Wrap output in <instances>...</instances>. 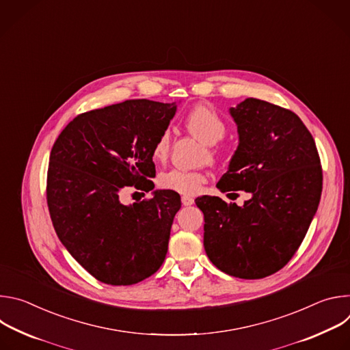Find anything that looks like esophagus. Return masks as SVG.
I'll list each match as a JSON object with an SVG mask.
<instances>
[{"instance_id": "34e87169", "label": "esophagus", "mask_w": 350, "mask_h": 350, "mask_svg": "<svg viewBox=\"0 0 350 350\" xmlns=\"http://www.w3.org/2000/svg\"><path fill=\"white\" fill-rule=\"evenodd\" d=\"M181 202H183L184 206H191L193 204V199L191 196L184 195V196H181Z\"/></svg>"}]
</instances>
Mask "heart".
<instances>
[{"mask_svg": "<svg viewBox=\"0 0 350 350\" xmlns=\"http://www.w3.org/2000/svg\"><path fill=\"white\" fill-rule=\"evenodd\" d=\"M184 124L187 130L201 139L202 142L212 145L220 141L226 131L227 126L223 118L208 105L193 107L184 118ZM170 154V134L169 131H162L152 145V159L155 162H165ZM213 158L217 157L216 151H211ZM208 177L202 172L184 170V169H172L159 176V185L163 189H170L184 195H195L202 189Z\"/></svg>", "mask_w": 350, "mask_h": 350, "instance_id": "heart-1", "label": "heart"}]
</instances>
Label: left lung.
Instances as JSON below:
<instances>
[{
  "label": "left lung",
  "instance_id": "1",
  "mask_svg": "<svg viewBox=\"0 0 350 350\" xmlns=\"http://www.w3.org/2000/svg\"><path fill=\"white\" fill-rule=\"evenodd\" d=\"M230 113L239 145L217 188L252 196L243 206L208 195L195 204L204 212L211 262L228 275L259 280L301 246L320 204L323 169L313 135L292 111L246 98Z\"/></svg>",
  "mask_w": 350,
  "mask_h": 350
}]
</instances>
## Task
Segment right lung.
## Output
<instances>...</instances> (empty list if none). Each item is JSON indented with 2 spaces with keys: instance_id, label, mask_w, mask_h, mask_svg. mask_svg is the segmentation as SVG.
Wrapping results in <instances>:
<instances>
[{
  "instance_id": "obj_1",
  "label": "right lung",
  "mask_w": 350,
  "mask_h": 350,
  "mask_svg": "<svg viewBox=\"0 0 350 350\" xmlns=\"http://www.w3.org/2000/svg\"><path fill=\"white\" fill-rule=\"evenodd\" d=\"M174 104L129 101L76 116L57 138L46 172V204L58 238L98 281L133 285L159 270L180 195L155 191L126 206L120 192L152 191V145Z\"/></svg>"
}]
</instances>
